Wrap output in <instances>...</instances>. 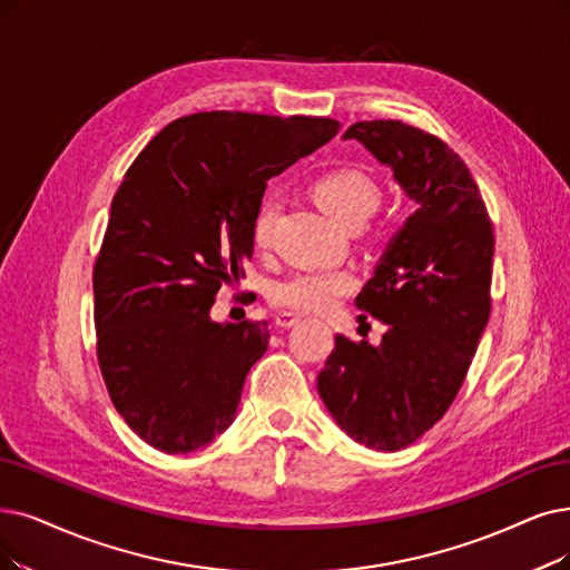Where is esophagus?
<instances>
[{
    "label": "esophagus",
    "instance_id": "esophagus-1",
    "mask_svg": "<svg viewBox=\"0 0 570 570\" xmlns=\"http://www.w3.org/2000/svg\"><path fill=\"white\" fill-rule=\"evenodd\" d=\"M302 321L299 315H294V313H287V311H283V313H278L276 315V325L281 327V330H289V327H294Z\"/></svg>",
    "mask_w": 570,
    "mask_h": 570
}]
</instances>
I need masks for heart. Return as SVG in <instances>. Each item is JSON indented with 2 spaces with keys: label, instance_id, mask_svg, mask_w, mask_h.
I'll use <instances>...</instances> for the list:
<instances>
[{
  "label": "heart",
  "instance_id": "1",
  "mask_svg": "<svg viewBox=\"0 0 570 570\" xmlns=\"http://www.w3.org/2000/svg\"><path fill=\"white\" fill-rule=\"evenodd\" d=\"M313 198L334 222L355 229L381 203L379 181L362 168H336L315 179ZM281 215V200L268 196L253 219V243L257 249L271 245L273 226ZM355 287L348 271L323 268L297 273L271 289V302L297 313H327Z\"/></svg>",
  "mask_w": 570,
  "mask_h": 570
}]
</instances>
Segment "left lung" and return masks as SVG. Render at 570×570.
Returning a JSON list of instances; mask_svg holds the SVG:
<instances>
[{
  "label": "left lung",
  "mask_w": 570,
  "mask_h": 570,
  "mask_svg": "<svg viewBox=\"0 0 570 570\" xmlns=\"http://www.w3.org/2000/svg\"><path fill=\"white\" fill-rule=\"evenodd\" d=\"M357 140L416 203L355 306L381 344L336 334L317 393L338 428L376 451L414 444L459 395L491 313L493 226L461 156L402 121H357Z\"/></svg>",
  "instance_id": "1"
}]
</instances>
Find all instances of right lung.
Wrapping results in <instances>:
<instances>
[{
    "label": "right lung",
    "mask_w": 570,
    "mask_h": 570,
    "mask_svg": "<svg viewBox=\"0 0 570 570\" xmlns=\"http://www.w3.org/2000/svg\"><path fill=\"white\" fill-rule=\"evenodd\" d=\"M338 121L200 111L138 154L111 200L94 268L98 362L117 412L164 453L210 444L236 419L266 323H215L253 257L266 181L330 142Z\"/></svg>",
    "instance_id": "right-lung-1"
}]
</instances>
